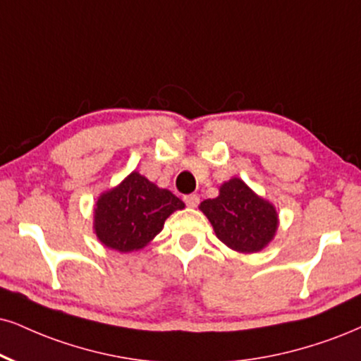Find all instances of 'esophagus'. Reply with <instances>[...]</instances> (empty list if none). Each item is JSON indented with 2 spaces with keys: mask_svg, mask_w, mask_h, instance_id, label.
Listing matches in <instances>:
<instances>
[{
  "mask_svg": "<svg viewBox=\"0 0 361 361\" xmlns=\"http://www.w3.org/2000/svg\"><path fill=\"white\" fill-rule=\"evenodd\" d=\"M184 202L188 204L189 207H195L199 204V195L197 194H189L184 195Z\"/></svg>",
  "mask_w": 361,
  "mask_h": 361,
  "instance_id": "esophagus-1",
  "label": "esophagus"
}]
</instances>
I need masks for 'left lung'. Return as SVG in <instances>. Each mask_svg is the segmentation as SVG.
Masks as SVG:
<instances>
[{
	"instance_id": "1",
	"label": "left lung",
	"mask_w": 361,
	"mask_h": 361,
	"mask_svg": "<svg viewBox=\"0 0 361 361\" xmlns=\"http://www.w3.org/2000/svg\"><path fill=\"white\" fill-rule=\"evenodd\" d=\"M201 211L217 238L239 252L261 251L278 229L274 207L235 177L221 185L216 199L201 202Z\"/></svg>"
}]
</instances>
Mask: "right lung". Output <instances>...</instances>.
<instances>
[{
  "mask_svg": "<svg viewBox=\"0 0 361 361\" xmlns=\"http://www.w3.org/2000/svg\"><path fill=\"white\" fill-rule=\"evenodd\" d=\"M177 209H184V202L171 190L159 189L139 172H132L118 188L100 195L93 228L106 247L135 251L152 241Z\"/></svg>",
  "mask_w": 361,
  "mask_h": 361,
  "instance_id": "1",
  "label": "right lung"
}]
</instances>
